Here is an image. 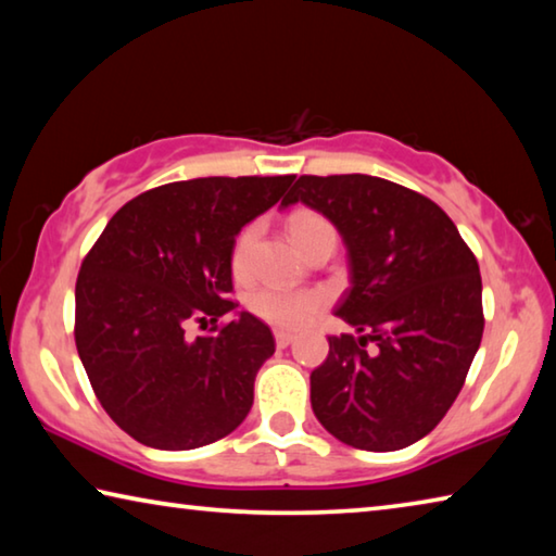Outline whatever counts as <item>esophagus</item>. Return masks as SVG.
<instances>
[{
  "label": "esophagus",
  "mask_w": 556,
  "mask_h": 556,
  "mask_svg": "<svg viewBox=\"0 0 556 556\" xmlns=\"http://www.w3.org/2000/svg\"><path fill=\"white\" fill-rule=\"evenodd\" d=\"M275 341H277V348H287L291 341H294V333H289V331H275Z\"/></svg>",
  "instance_id": "esophagus-1"
}]
</instances>
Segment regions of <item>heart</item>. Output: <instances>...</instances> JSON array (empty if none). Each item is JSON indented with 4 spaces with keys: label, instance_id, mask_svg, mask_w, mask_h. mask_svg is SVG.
<instances>
[{
    "label": "heart",
    "instance_id": "b5f03b06",
    "mask_svg": "<svg viewBox=\"0 0 556 556\" xmlns=\"http://www.w3.org/2000/svg\"><path fill=\"white\" fill-rule=\"evenodd\" d=\"M289 232L294 242L304 250V244L312 242L316 235L333 232V225L328 223L321 213L299 208L289 215ZM260 235V223H248L238 232L230 252V267L238 277H242L250 267L252 250H255ZM328 296L318 289H281V287H262L252 291L248 299L250 312L262 321H267L277 328H299L308 318L321 312Z\"/></svg>",
    "mask_w": 556,
    "mask_h": 556
}]
</instances>
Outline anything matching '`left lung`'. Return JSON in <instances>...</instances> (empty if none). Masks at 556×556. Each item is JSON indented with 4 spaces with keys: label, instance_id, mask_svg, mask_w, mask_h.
<instances>
[{
    "label": "left lung",
    "instance_id": "left-lung-1",
    "mask_svg": "<svg viewBox=\"0 0 556 556\" xmlns=\"http://www.w3.org/2000/svg\"><path fill=\"white\" fill-rule=\"evenodd\" d=\"M296 201L343 235L351 289L336 314L363 333L328 336L316 419L353 448L409 446L444 419L481 345L478 260L434 201L388 178L306 174L281 205Z\"/></svg>",
    "mask_w": 556,
    "mask_h": 556
}]
</instances>
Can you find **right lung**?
<instances>
[{"label": "right lung", "instance_id": "add662e5", "mask_svg": "<svg viewBox=\"0 0 556 556\" xmlns=\"http://www.w3.org/2000/svg\"><path fill=\"white\" fill-rule=\"evenodd\" d=\"M289 176H208L144 191L112 215L75 281V348L92 392L139 444L186 451L242 425L269 326L228 316L235 235L285 199ZM188 323L205 334L191 339Z\"/></svg>", "mask_w": 556, "mask_h": 556}]
</instances>
